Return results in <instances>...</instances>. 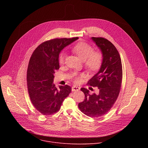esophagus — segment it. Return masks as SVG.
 I'll list each match as a JSON object with an SVG mask.
<instances>
[{"mask_svg": "<svg viewBox=\"0 0 148 148\" xmlns=\"http://www.w3.org/2000/svg\"><path fill=\"white\" fill-rule=\"evenodd\" d=\"M79 87H77V86H74L72 87V91H77L78 90H79Z\"/></svg>", "mask_w": 148, "mask_h": 148, "instance_id": "obj_1", "label": "esophagus"}]
</instances>
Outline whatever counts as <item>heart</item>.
<instances>
[{
  "mask_svg": "<svg viewBox=\"0 0 148 148\" xmlns=\"http://www.w3.org/2000/svg\"><path fill=\"white\" fill-rule=\"evenodd\" d=\"M72 51L83 60L84 66L90 72H95L101 66L103 56L101 51H93V47L84 42H79L72 47ZM65 53H61L58 56V62L63 64L64 62ZM82 75L77 73L73 74V79L75 82L78 83Z\"/></svg>",
  "mask_w": 148,
  "mask_h": 148,
  "instance_id": "obj_1",
  "label": "heart"
}]
</instances>
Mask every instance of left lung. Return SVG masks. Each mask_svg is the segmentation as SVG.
I'll list each match as a JSON object with an SVG mask.
<instances>
[{
	"mask_svg": "<svg viewBox=\"0 0 148 148\" xmlns=\"http://www.w3.org/2000/svg\"><path fill=\"white\" fill-rule=\"evenodd\" d=\"M101 50L103 59L99 71L88 82L92 87H97L98 94H90L89 90L81 88L85 94L84 101L78 108L84 114L98 118L107 114L119 95L122 80V66L120 55L114 45L103 37H91Z\"/></svg>",
	"mask_w": 148,
	"mask_h": 148,
	"instance_id": "obj_1",
	"label": "left lung"
}]
</instances>
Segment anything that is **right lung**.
I'll list each match as a JSON object with an SVG mask.
<instances>
[{
	"instance_id": "right-lung-1",
	"label": "right lung",
	"mask_w": 148,
	"mask_h": 148,
	"mask_svg": "<svg viewBox=\"0 0 148 148\" xmlns=\"http://www.w3.org/2000/svg\"><path fill=\"white\" fill-rule=\"evenodd\" d=\"M78 38H54L45 41L30 57L27 72L28 92L33 106L42 115H50L58 111L71 91L67 85L57 88L53 83L54 74L60 68V51Z\"/></svg>"
}]
</instances>
